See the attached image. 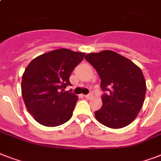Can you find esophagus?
<instances>
[{
    "instance_id": "34e87169",
    "label": "esophagus",
    "mask_w": 161,
    "mask_h": 161,
    "mask_svg": "<svg viewBox=\"0 0 161 161\" xmlns=\"http://www.w3.org/2000/svg\"><path fill=\"white\" fill-rule=\"evenodd\" d=\"M84 97H85V98H87V99H90V98H93V93H88V94H86V95H84Z\"/></svg>"
}]
</instances>
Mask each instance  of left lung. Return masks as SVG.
Instances as JSON below:
<instances>
[{
    "mask_svg": "<svg viewBox=\"0 0 161 161\" xmlns=\"http://www.w3.org/2000/svg\"><path fill=\"white\" fill-rule=\"evenodd\" d=\"M85 59L101 79L103 105L95 112L98 122L111 129L129 125L141 109L146 84L141 69L132 61L115 52L91 53Z\"/></svg>",
    "mask_w": 161,
    "mask_h": 161,
    "instance_id": "8db88e82",
    "label": "left lung"
}]
</instances>
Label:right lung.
Listing matches in <instances>:
<instances>
[{"mask_svg":"<svg viewBox=\"0 0 161 161\" xmlns=\"http://www.w3.org/2000/svg\"><path fill=\"white\" fill-rule=\"evenodd\" d=\"M85 53L60 48L34 58L25 69L21 94L26 108L39 124L55 127L70 119L78 97L69 91V77Z\"/></svg>","mask_w":161,"mask_h":161,"instance_id":"add662e5","label":"right lung"}]
</instances>
